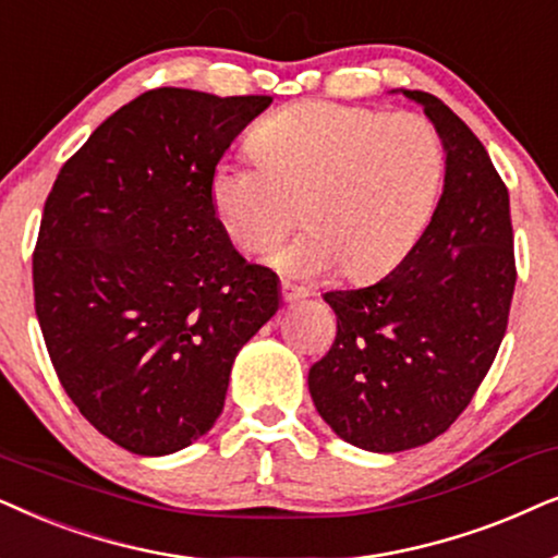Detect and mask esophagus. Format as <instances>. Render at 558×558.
I'll list each match as a JSON object with an SVG mask.
<instances>
[{
    "instance_id": "obj_1",
    "label": "esophagus",
    "mask_w": 558,
    "mask_h": 558,
    "mask_svg": "<svg viewBox=\"0 0 558 558\" xmlns=\"http://www.w3.org/2000/svg\"><path fill=\"white\" fill-rule=\"evenodd\" d=\"M280 293H283V301H286V303L303 301V299H306V295H308L306 288H299V286L288 283V280H283V283H280Z\"/></svg>"
}]
</instances>
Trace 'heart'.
I'll return each instance as SVG.
<instances>
[{
	"mask_svg": "<svg viewBox=\"0 0 558 558\" xmlns=\"http://www.w3.org/2000/svg\"><path fill=\"white\" fill-rule=\"evenodd\" d=\"M257 160H221L209 198L225 234L259 255L306 221L275 255L286 272L311 278L341 265L347 278H375L398 265L426 227L444 155L436 128L413 111L293 104L252 135Z\"/></svg>",
	"mask_w": 558,
	"mask_h": 558,
	"instance_id": "heart-1",
	"label": "heart"
}]
</instances>
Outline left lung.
Here are the masks:
<instances>
[{
	"label": "left lung",
	"instance_id": "1",
	"mask_svg": "<svg viewBox=\"0 0 558 558\" xmlns=\"http://www.w3.org/2000/svg\"><path fill=\"white\" fill-rule=\"evenodd\" d=\"M403 94L441 137V198L380 283L324 295L337 339L308 369L311 398L333 434L380 454L434 441L470 405L515 291L510 198L485 145L434 94Z\"/></svg>",
	"mask_w": 558,
	"mask_h": 558
}]
</instances>
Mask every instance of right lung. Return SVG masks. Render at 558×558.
Segmentation results:
<instances>
[{
	"label": "right lung",
	"instance_id": "obj_1",
	"mask_svg": "<svg viewBox=\"0 0 558 558\" xmlns=\"http://www.w3.org/2000/svg\"><path fill=\"white\" fill-rule=\"evenodd\" d=\"M270 96L162 86L117 109L65 162L33 255L58 380L122 449L162 457L217 423L234 356L280 306L211 209L221 155Z\"/></svg>",
	"mask_w": 558,
	"mask_h": 558
}]
</instances>
